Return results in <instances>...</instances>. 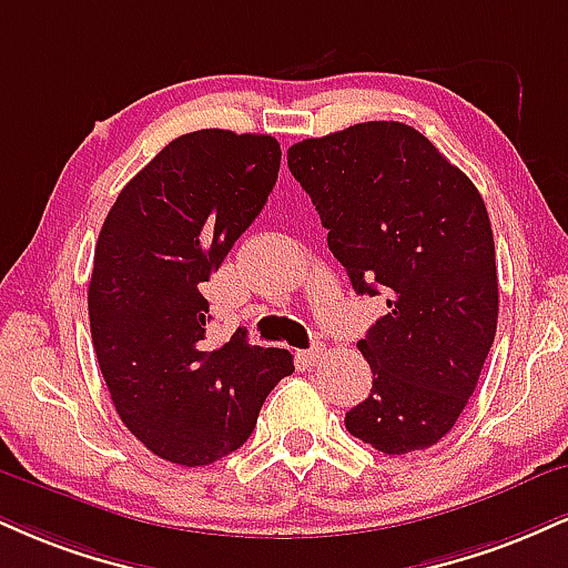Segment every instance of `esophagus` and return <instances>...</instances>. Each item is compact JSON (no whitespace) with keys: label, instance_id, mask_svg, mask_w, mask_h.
Wrapping results in <instances>:
<instances>
[{"label":"esophagus","instance_id":"obj_1","mask_svg":"<svg viewBox=\"0 0 568 568\" xmlns=\"http://www.w3.org/2000/svg\"><path fill=\"white\" fill-rule=\"evenodd\" d=\"M323 344H317V346H312V349H304V352H298V362H302L304 367H314L317 365L320 359H323Z\"/></svg>","mask_w":568,"mask_h":568}]
</instances>
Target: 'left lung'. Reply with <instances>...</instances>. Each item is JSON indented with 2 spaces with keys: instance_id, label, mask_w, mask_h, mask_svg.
<instances>
[{
  "instance_id": "1",
  "label": "left lung",
  "mask_w": 568,
  "mask_h": 568,
  "mask_svg": "<svg viewBox=\"0 0 568 568\" xmlns=\"http://www.w3.org/2000/svg\"><path fill=\"white\" fill-rule=\"evenodd\" d=\"M333 256L388 312L357 341L373 371L346 428L386 455L434 447L476 392L497 331L495 237L479 190L418 129L367 121L296 142Z\"/></svg>"
}]
</instances>
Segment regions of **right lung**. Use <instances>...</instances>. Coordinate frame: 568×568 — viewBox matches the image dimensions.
Wrapping results in <instances>:
<instances>
[{
    "label": "right lung",
    "instance_id": "1",
    "mask_svg": "<svg viewBox=\"0 0 568 568\" xmlns=\"http://www.w3.org/2000/svg\"><path fill=\"white\" fill-rule=\"evenodd\" d=\"M277 172L270 134L176 136L121 190L94 245L87 304L102 378L129 432L176 466L235 453L293 373L291 352L251 346L245 331L209 346L201 293Z\"/></svg>",
    "mask_w": 568,
    "mask_h": 568
}]
</instances>
